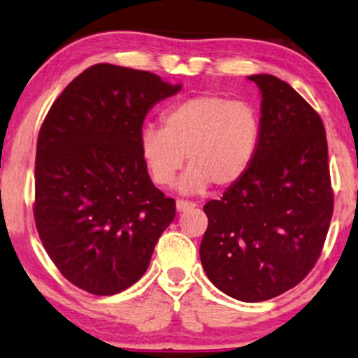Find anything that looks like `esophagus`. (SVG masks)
<instances>
[{
	"label": "esophagus",
	"mask_w": 358,
	"mask_h": 358,
	"mask_svg": "<svg viewBox=\"0 0 358 358\" xmlns=\"http://www.w3.org/2000/svg\"><path fill=\"white\" fill-rule=\"evenodd\" d=\"M196 207V202L193 201H188V199H177V210L178 212H185L188 209H193Z\"/></svg>",
	"instance_id": "34e87169"
}]
</instances>
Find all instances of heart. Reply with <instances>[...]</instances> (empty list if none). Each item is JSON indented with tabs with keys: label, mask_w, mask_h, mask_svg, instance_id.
I'll use <instances>...</instances> for the list:
<instances>
[{
	"label": "heart",
	"mask_w": 358,
	"mask_h": 358,
	"mask_svg": "<svg viewBox=\"0 0 358 358\" xmlns=\"http://www.w3.org/2000/svg\"><path fill=\"white\" fill-rule=\"evenodd\" d=\"M162 122L140 133L141 159L159 186L172 185L188 159L180 180L183 193H201L210 183L228 188L248 173L257 154L260 119L246 101L194 96L165 110Z\"/></svg>",
	"instance_id": "b5f03b06"
}]
</instances>
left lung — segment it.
I'll list each match as a JSON object with an SVG mask.
<instances>
[{
    "label": "left lung",
    "instance_id": "left-lung-1",
    "mask_svg": "<svg viewBox=\"0 0 358 358\" xmlns=\"http://www.w3.org/2000/svg\"><path fill=\"white\" fill-rule=\"evenodd\" d=\"M262 92L260 141L248 173L204 206L201 262L218 289L243 302L299 285L323 250L334 196L327 131L318 112L278 77Z\"/></svg>",
    "mask_w": 358,
    "mask_h": 358
}]
</instances>
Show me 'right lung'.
<instances>
[{
	"label": "right lung",
	"instance_id": "obj_1",
	"mask_svg": "<svg viewBox=\"0 0 358 358\" xmlns=\"http://www.w3.org/2000/svg\"><path fill=\"white\" fill-rule=\"evenodd\" d=\"M180 88L156 73L96 64L43 120L36 231L64 278L90 294H117L140 280L175 218V199L149 178L140 133L148 110Z\"/></svg>",
	"mask_w": 358,
	"mask_h": 358
}]
</instances>
